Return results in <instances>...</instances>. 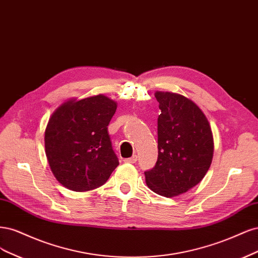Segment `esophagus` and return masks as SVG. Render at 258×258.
<instances>
[{"label": "esophagus", "mask_w": 258, "mask_h": 258, "mask_svg": "<svg viewBox=\"0 0 258 258\" xmlns=\"http://www.w3.org/2000/svg\"><path fill=\"white\" fill-rule=\"evenodd\" d=\"M136 161H137V155H133L132 157H130V159L124 160V162H125V163H131V164L136 163Z\"/></svg>", "instance_id": "obj_1"}]
</instances>
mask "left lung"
<instances>
[{
	"instance_id": "obj_1",
	"label": "left lung",
	"mask_w": 258,
	"mask_h": 258,
	"mask_svg": "<svg viewBox=\"0 0 258 258\" xmlns=\"http://www.w3.org/2000/svg\"><path fill=\"white\" fill-rule=\"evenodd\" d=\"M161 113L157 119L159 155L145 171L146 183L164 197L179 196L193 188L209 170L213 135L205 113L187 97L156 91Z\"/></svg>"
}]
</instances>
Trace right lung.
I'll use <instances>...</instances> for the list:
<instances>
[{"label":"right lung","mask_w":258,"mask_h":258,"mask_svg":"<svg viewBox=\"0 0 258 258\" xmlns=\"http://www.w3.org/2000/svg\"><path fill=\"white\" fill-rule=\"evenodd\" d=\"M117 103L103 94L69 99L49 118L45 152L55 179L75 192L103 185L117 168L108 124Z\"/></svg>","instance_id":"obj_1"}]
</instances>
